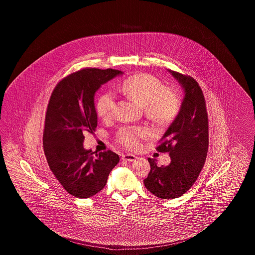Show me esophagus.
<instances>
[{
	"label": "esophagus",
	"mask_w": 255,
	"mask_h": 255,
	"mask_svg": "<svg viewBox=\"0 0 255 255\" xmlns=\"http://www.w3.org/2000/svg\"><path fill=\"white\" fill-rule=\"evenodd\" d=\"M135 158H136V157L133 156V155H131V154H126V155H123V156H122V159H123L124 161H129V162L135 160Z\"/></svg>",
	"instance_id": "1"
}]
</instances>
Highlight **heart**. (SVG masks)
<instances>
[{
	"label": "heart",
	"instance_id": "heart-1",
	"mask_svg": "<svg viewBox=\"0 0 255 255\" xmlns=\"http://www.w3.org/2000/svg\"><path fill=\"white\" fill-rule=\"evenodd\" d=\"M124 96L143 106L146 117L157 124L163 125L172 122L178 115L181 100L179 96L168 90L158 78L137 73L130 76L120 88ZM116 106L115 97L111 93H103L96 101L97 117L106 122L113 116ZM147 135V130L139 127L124 126L117 133V139L129 149H137Z\"/></svg>",
	"mask_w": 255,
	"mask_h": 255
}]
</instances>
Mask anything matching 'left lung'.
<instances>
[{
    "mask_svg": "<svg viewBox=\"0 0 255 255\" xmlns=\"http://www.w3.org/2000/svg\"><path fill=\"white\" fill-rule=\"evenodd\" d=\"M184 93L180 111L160 138L159 152H168L171 162L158 166L148 158L151 170L143 180L146 188L160 199H175L193 185L206 161L208 120L202 89L190 76L168 70Z\"/></svg>",
    "mask_w": 255,
    "mask_h": 255,
    "instance_id": "obj_1",
    "label": "left lung"
}]
</instances>
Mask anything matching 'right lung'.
I'll return each mask as SVG.
<instances>
[{"label":"right lung","instance_id":"1","mask_svg":"<svg viewBox=\"0 0 255 255\" xmlns=\"http://www.w3.org/2000/svg\"><path fill=\"white\" fill-rule=\"evenodd\" d=\"M123 73L118 70L84 69L72 73L53 90L46 114L43 143L49 168L65 190L87 199L101 191L118 154L107 151L93 156L83 146L84 133L97 126L95 95L100 87Z\"/></svg>","mask_w":255,"mask_h":255}]
</instances>
